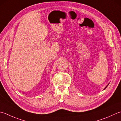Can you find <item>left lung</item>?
<instances>
[{
  "label": "left lung",
  "instance_id": "obj_1",
  "mask_svg": "<svg viewBox=\"0 0 121 121\" xmlns=\"http://www.w3.org/2000/svg\"><path fill=\"white\" fill-rule=\"evenodd\" d=\"M108 86H108H106V87H105V88H104V90H105V89H106V87H107V86Z\"/></svg>",
  "mask_w": 121,
  "mask_h": 121
}]
</instances>
